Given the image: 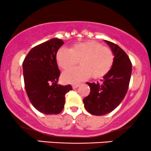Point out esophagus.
I'll return each instance as SVG.
<instances>
[{
    "mask_svg": "<svg viewBox=\"0 0 151 151\" xmlns=\"http://www.w3.org/2000/svg\"><path fill=\"white\" fill-rule=\"evenodd\" d=\"M79 87V84H72V88L73 89H76L77 88V87Z\"/></svg>",
    "mask_w": 151,
    "mask_h": 151,
    "instance_id": "1",
    "label": "esophagus"
}]
</instances>
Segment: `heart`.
<instances>
[{"label": "heart", "instance_id": "1", "mask_svg": "<svg viewBox=\"0 0 151 151\" xmlns=\"http://www.w3.org/2000/svg\"><path fill=\"white\" fill-rule=\"evenodd\" d=\"M56 60L59 67L67 70L78 61L80 67L66 71L62 79L65 83L76 84L89 78L100 79L112 69L115 55L110 48L94 41L74 44L70 49L61 48L57 52Z\"/></svg>", "mask_w": 151, "mask_h": 151}]
</instances>
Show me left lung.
<instances>
[{
  "label": "left lung",
  "instance_id": "8db88e82",
  "mask_svg": "<svg viewBox=\"0 0 151 151\" xmlns=\"http://www.w3.org/2000/svg\"><path fill=\"white\" fill-rule=\"evenodd\" d=\"M105 41L115 55L113 66L100 83L87 82L90 93L83 99L87 112L97 116L111 112L121 103L128 89L132 73V64L126 53L117 44Z\"/></svg>",
  "mask_w": 151,
  "mask_h": 151
}]
</instances>
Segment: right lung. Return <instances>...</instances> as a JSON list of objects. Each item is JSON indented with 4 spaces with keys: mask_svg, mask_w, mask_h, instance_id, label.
Wrapping results in <instances>:
<instances>
[{
    "mask_svg": "<svg viewBox=\"0 0 151 151\" xmlns=\"http://www.w3.org/2000/svg\"><path fill=\"white\" fill-rule=\"evenodd\" d=\"M64 44L52 39L36 46L23 62L25 89L32 105L41 113L57 115L64 109L65 94L72 90L70 84H58L60 71L56 55Z\"/></svg>",
    "mask_w": 151,
    "mask_h": 151,
    "instance_id": "obj_1",
    "label": "right lung"
}]
</instances>
